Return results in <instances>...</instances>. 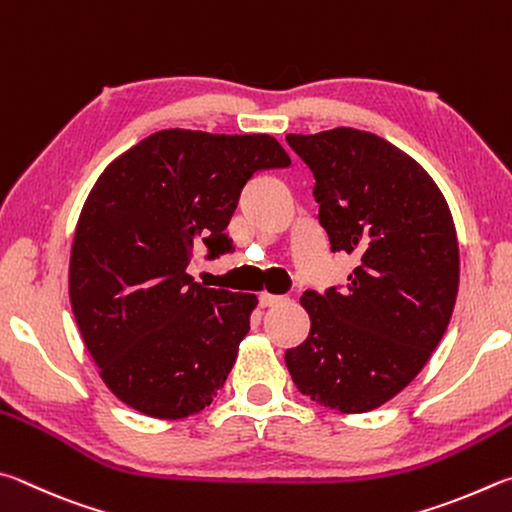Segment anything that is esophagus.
Returning a JSON list of instances; mask_svg holds the SVG:
<instances>
[{"label": "esophagus", "mask_w": 512, "mask_h": 512, "mask_svg": "<svg viewBox=\"0 0 512 512\" xmlns=\"http://www.w3.org/2000/svg\"><path fill=\"white\" fill-rule=\"evenodd\" d=\"M258 303H261V308H274V306H279V303H283V297H279V294L261 292L258 294Z\"/></svg>", "instance_id": "1"}]
</instances>
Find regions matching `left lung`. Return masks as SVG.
Listing matches in <instances>:
<instances>
[{
  "label": "left lung",
  "instance_id": "obj_1",
  "mask_svg": "<svg viewBox=\"0 0 512 512\" xmlns=\"http://www.w3.org/2000/svg\"><path fill=\"white\" fill-rule=\"evenodd\" d=\"M312 175L330 251L360 258L346 288L308 290L306 342L285 351L297 389L364 414L407 387L450 324L459 242L450 206L418 161L378 134H288Z\"/></svg>",
  "mask_w": 512,
  "mask_h": 512
}]
</instances>
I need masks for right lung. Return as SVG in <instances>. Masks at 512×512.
I'll use <instances>...</instances> for the list:
<instances>
[{
    "instance_id": "right-lung-1",
    "label": "right lung",
    "mask_w": 512,
    "mask_h": 512,
    "mask_svg": "<svg viewBox=\"0 0 512 512\" xmlns=\"http://www.w3.org/2000/svg\"><path fill=\"white\" fill-rule=\"evenodd\" d=\"M270 134H150L98 177L76 224L69 299L116 398L177 420L218 396L256 308L254 294L204 288L193 247L229 254L224 229L254 173L288 168Z\"/></svg>"
}]
</instances>
